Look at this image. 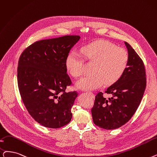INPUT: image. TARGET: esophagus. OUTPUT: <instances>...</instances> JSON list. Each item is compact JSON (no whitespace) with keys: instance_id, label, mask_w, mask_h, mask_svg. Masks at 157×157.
Returning a JSON list of instances; mask_svg holds the SVG:
<instances>
[{"instance_id":"1","label":"esophagus","mask_w":157,"mask_h":157,"mask_svg":"<svg viewBox=\"0 0 157 157\" xmlns=\"http://www.w3.org/2000/svg\"><path fill=\"white\" fill-rule=\"evenodd\" d=\"M87 93H88L90 95H91L92 97H94V94L92 92H87Z\"/></svg>"}]
</instances>
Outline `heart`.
Segmentation results:
<instances>
[{
  "label": "heart",
  "mask_w": 157,
  "mask_h": 157,
  "mask_svg": "<svg viewBox=\"0 0 157 157\" xmlns=\"http://www.w3.org/2000/svg\"><path fill=\"white\" fill-rule=\"evenodd\" d=\"M83 52L88 62L94 63L92 75L81 78L76 86L80 89L90 90L99 88L105 82L111 85L117 81L126 70L129 55L126 49L118 47L105 40H99L83 47ZM67 71L74 78L83 73L81 56L76 52H70L66 58Z\"/></svg>",
  "instance_id": "heart-1"
}]
</instances>
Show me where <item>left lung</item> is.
I'll return each instance as SVG.
<instances>
[{
    "label": "left lung",
    "mask_w": 157,
    "mask_h": 157,
    "mask_svg": "<svg viewBox=\"0 0 157 157\" xmlns=\"http://www.w3.org/2000/svg\"><path fill=\"white\" fill-rule=\"evenodd\" d=\"M129 62L122 76L108 87L105 93L112 97L105 98L99 92L92 108L94 123L105 129H113L125 124L137 110L146 86L144 63L128 43L124 42Z\"/></svg>",
    "instance_id": "left-lung-1"
}]
</instances>
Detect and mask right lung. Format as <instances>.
<instances>
[{
    "label": "right lung",
    "mask_w": 157,
    "mask_h": 157,
    "mask_svg": "<svg viewBox=\"0 0 157 157\" xmlns=\"http://www.w3.org/2000/svg\"><path fill=\"white\" fill-rule=\"evenodd\" d=\"M79 36L67 35L38 41L22 53L17 81L23 103L31 116L46 128H59L70 122L76 92H67L72 83L66 58Z\"/></svg>",
    "instance_id": "right-lung-1"
}]
</instances>
